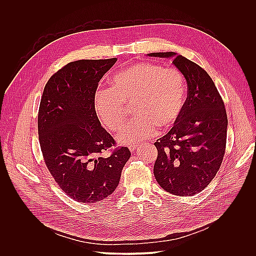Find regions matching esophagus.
Listing matches in <instances>:
<instances>
[{
    "label": "esophagus",
    "instance_id": "obj_1",
    "mask_svg": "<svg viewBox=\"0 0 256 256\" xmlns=\"http://www.w3.org/2000/svg\"><path fill=\"white\" fill-rule=\"evenodd\" d=\"M138 148V144H132V146H128V148H130V150L132 152H134Z\"/></svg>",
    "mask_w": 256,
    "mask_h": 256
}]
</instances>
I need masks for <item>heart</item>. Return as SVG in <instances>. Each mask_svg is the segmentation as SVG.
<instances>
[{
	"mask_svg": "<svg viewBox=\"0 0 256 256\" xmlns=\"http://www.w3.org/2000/svg\"><path fill=\"white\" fill-rule=\"evenodd\" d=\"M186 92V80L178 68L142 62L116 72L112 88L96 90L94 106L110 130H118L126 120V104H134L136 116L116 140L122 144H136L152 138L158 128L164 130L178 122Z\"/></svg>",
	"mask_w": 256,
	"mask_h": 256,
	"instance_id": "heart-1",
	"label": "heart"
}]
</instances>
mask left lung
Masks as SVG:
<instances>
[{"label": "left lung", "instance_id": "8db88e82", "mask_svg": "<svg viewBox=\"0 0 256 256\" xmlns=\"http://www.w3.org/2000/svg\"><path fill=\"white\" fill-rule=\"evenodd\" d=\"M148 56L172 58L188 84V98L172 128L154 146V174L158 184L174 196H194L218 172L226 146L228 116L210 74L198 64L174 52Z\"/></svg>", "mask_w": 256, "mask_h": 256}]
</instances>
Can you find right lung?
Segmentation results:
<instances>
[{
  "mask_svg": "<svg viewBox=\"0 0 256 256\" xmlns=\"http://www.w3.org/2000/svg\"><path fill=\"white\" fill-rule=\"evenodd\" d=\"M116 62V58L68 62L50 78L40 104L38 130L46 166L60 190L82 204L112 194L130 158L124 146L102 156L116 142L94 106L98 82Z\"/></svg>",
  "mask_w": 256,
  "mask_h": 256,
  "instance_id": "obj_1",
  "label": "right lung"
}]
</instances>
